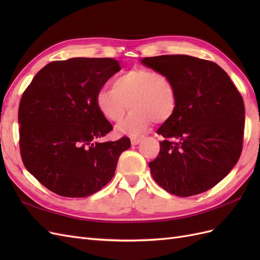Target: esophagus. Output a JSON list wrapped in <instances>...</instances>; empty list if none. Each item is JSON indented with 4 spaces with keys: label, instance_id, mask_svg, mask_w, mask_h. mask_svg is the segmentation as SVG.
Wrapping results in <instances>:
<instances>
[{
    "label": "esophagus",
    "instance_id": "34e87169",
    "mask_svg": "<svg viewBox=\"0 0 260 260\" xmlns=\"http://www.w3.org/2000/svg\"><path fill=\"white\" fill-rule=\"evenodd\" d=\"M130 140H131V144H132V145H137V144L140 142L141 138H140V137H137V136H131V137H130Z\"/></svg>",
    "mask_w": 260,
    "mask_h": 260
}]
</instances>
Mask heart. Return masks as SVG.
Listing matches in <instances>:
<instances>
[{"instance_id":"heart-1","label":"heart","mask_w":260,"mask_h":260,"mask_svg":"<svg viewBox=\"0 0 260 260\" xmlns=\"http://www.w3.org/2000/svg\"><path fill=\"white\" fill-rule=\"evenodd\" d=\"M178 103L174 80L152 68L138 67L113 80V89H101L96 105L108 121L119 122L128 108L129 116L118 125L120 132L140 133L153 121L162 123L174 116Z\"/></svg>"}]
</instances>
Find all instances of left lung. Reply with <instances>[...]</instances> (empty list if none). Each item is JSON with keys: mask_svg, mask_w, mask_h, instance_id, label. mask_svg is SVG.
<instances>
[{"mask_svg": "<svg viewBox=\"0 0 260 260\" xmlns=\"http://www.w3.org/2000/svg\"><path fill=\"white\" fill-rule=\"evenodd\" d=\"M142 64L174 80L178 103L157 133L158 156L148 164L167 192L186 198L208 191L238 162L245 107L230 77L216 62L188 55L145 57Z\"/></svg>", "mask_w": 260, "mask_h": 260, "instance_id": "8db88e82", "label": "left lung"}]
</instances>
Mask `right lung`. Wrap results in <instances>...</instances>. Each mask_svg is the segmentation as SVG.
<instances>
[{"label": "right lung", "mask_w": 260, "mask_h": 260, "mask_svg": "<svg viewBox=\"0 0 260 260\" xmlns=\"http://www.w3.org/2000/svg\"><path fill=\"white\" fill-rule=\"evenodd\" d=\"M114 58L75 57L43 67L23 92L19 148L23 165L39 182L65 198H86L115 175L127 137L98 142L113 125L101 114L96 94L119 72Z\"/></svg>", "instance_id": "obj_1"}]
</instances>
